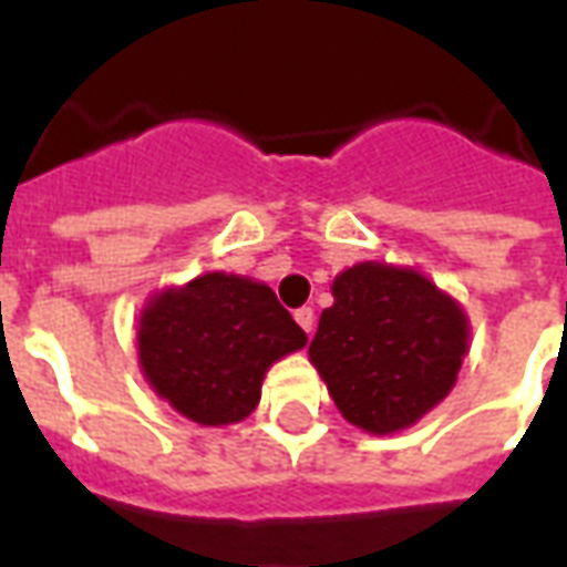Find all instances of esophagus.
<instances>
[{"mask_svg": "<svg viewBox=\"0 0 567 567\" xmlns=\"http://www.w3.org/2000/svg\"><path fill=\"white\" fill-rule=\"evenodd\" d=\"M293 321L300 323L302 330H306V336H312V330H315V312H312V309H309V306H302V309H297V312H293Z\"/></svg>", "mask_w": 567, "mask_h": 567, "instance_id": "34e87169", "label": "esophagus"}]
</instances>
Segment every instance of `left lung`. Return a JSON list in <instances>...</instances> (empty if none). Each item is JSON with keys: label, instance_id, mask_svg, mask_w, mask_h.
Here are the masks:
<instances>
[{"label": "left lung", "instance_id": "8db88e82", "mask_svg": "<svg viewBox=\"0 0 567 567\" xmlns=\"http://www.w3.org/2000/svg\"><path fill=\"white\" fill-rule=\"evenodd\" d=\"M466 351L470 318L452 293L416 267L360 261L332 279L309 362L341 416L383 437L446 399Z\"/></svg>", "mask_w": 567, "mask_h": 567}]
</instances>
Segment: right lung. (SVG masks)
Instances as JSON below:
<instances>
[{"label": "right lung", "mask_w": 567, "mask_h": 567, "mask_svg": "<svg viewBox=\"0 0 567 567\" xmlns=\"http://www.w3.org/2000/svg\"><path fill=\"white\" fill-rule=\"evenodd\" d=\"M136 348L142 374L168 408L223 427L258 408L270 365L306 348V332L270 285L214 270L151 293Z\"/></svg>", "instance_id": "right-lung-1"}]
</instances>
